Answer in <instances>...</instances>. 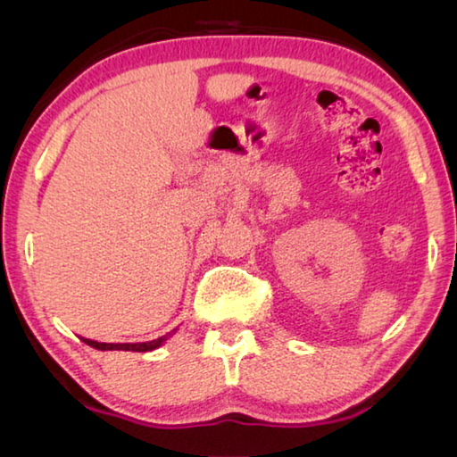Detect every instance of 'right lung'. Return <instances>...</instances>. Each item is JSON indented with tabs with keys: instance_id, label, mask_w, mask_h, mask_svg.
Wrapping results in <instances>:
<instances>
[{
	"instance_id": "obj_1",
	"label": "right lung",
	"mask_w": 457,
	"mask_h": 457,
	"mask_svg": "<svg viewBox=\"0 0 457 457\" xmlns=\"http://www.w3.org/2000/svg\"><path fill=\"white\" fill-rule=\"evenodd\" d=\"M175 332V330H173ZM173 332H167L165 337H159L154 340H149V343H98V340H90V338H82L84 343L92 349L98 351H133V353H146V351H154L159 349L165 340L173 335Z\"/></svg>"
}]
</instances>
